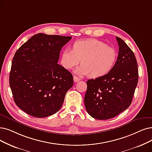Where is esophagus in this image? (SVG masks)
<instances>
[{
	"label": "esophagus",
	"mask_w": 152,
	"mask_h": 152,
	"mask_svg": "<svg viewBox=\"0 0 152 152\" xmlns=\"http://www.w3.org/2000/svg\"><path fill=\"white\" fill-rule=\"evenodd\" d=\"M74 82H79L80 80H81V79L80 78H78L77 77H76V76H74Z\"/></svg>",
	"instance_id": "obj_1"
}]
</instances>
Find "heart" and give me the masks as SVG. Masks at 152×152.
Wrapping results in <instances>:
<instances>
[{"label":"heart","instance_id":"obj_1","mask_svg":"<svg viewBox=\"0 0 152 152\" xmlns=\"http://www.w3.org/2000/svg\"><path fill=\"white\" fill-rule=\"evenodd\" d=\"M117 57L113 48L104 42L94 39L76 41L73 50H64L60 64L65 69L70 70L80 63L74 72L79 75H88L91 78H99L106 75L113 68Z\"/></svg>","mask_w":152,"mask_h":152}]
</instances>
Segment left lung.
<instances>
[{
	"instance_id": "8db88e82",
	"label": "left lung",
	"mask_w": 152,
	"mask_h": 152,
	"mask_svg": "<svg viewBox=\"0 0 152 152\" xmlns=\"http://www.w3.org/2000/svg\"><path fill=\"white\" fill-rule=\"evenodd\" d=\"M118 56L107 74L87 82L84 104L88 113L99 120L116 117L132 102L138 80V65L134 53L118 37Z\"/></svg>"
}]
</instances>
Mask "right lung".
Instances as JSON below:
<instances>
[{"mask_svg": "<svg viewBox=\"0 0 152 152\" xmlns=\"http://www.w3.org/2000/svg\"><path fill=\"white\" fill-rule=\"evenodd\" d=\"M71 39L39 33L15 52L9 84L15 104L27 114L44 118L55 114L62 106L74 79L57 63L62 48Z\"/></svg>", "mask_w": 152, "mask_h": 152, "instance_id": "obj_1", "label": "right lung"}]
</instances>
